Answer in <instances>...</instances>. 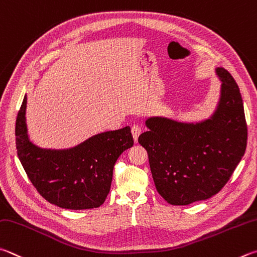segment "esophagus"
I'll return each mask as SVG.
<instances>
[{"mask_svg":"<svg viewBox=\"0 0 257 257\" xmlns=\"http://www.w3.org/2000/svg\"><path fill=\"white\" fill-rule=\"evenodd\" d=\"M132 134H133L134 141L137 143V142H138V137H139V135L142 134V128L139 127V125H137V124L133 125V127H132Z\"/></svg>","mask_w":257,"mask_h":257,"instance_id":"obj_1","label":"esophagus"}]
</instances>
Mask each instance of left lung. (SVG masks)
<instances>
[{
  "mask_svg": "<svg viewBox=\"0 0 257 257\" xmlns=\"http://www.w3.org/2000/svg\"><path fill=\"white\" fill-rule=\"evenodd\" d=\"M216 111L197 123L153 116L138 143L146 149L157 192L170 204L186 206L211 198L230 179L244 156L247 124L238 85L225 68Z\"/></svg>",
  "mask_w": 257,
  "mask_h": 257,
  "instance_id": "obj_1",
  "label": "left lung"
}]
</instances>
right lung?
Masks as SVG:
<instances>
[{"label": "right lung", "mask_w": 257, "mask_h": 257, "mask_svg": "<svg viewBox=\"0 0 257 257\" xmlns=\"http://www.w3.org/2000/svg\"><path fill=\"white\" fill-rule=\"evenodd\" d=\"M26 108L27 95L16 121L17 152L41 197L64 209L100 207L109 194L116 160L134 145L130 127L95 135L64 151L43 149L28 138Z\"/></svg>", "instance_id": "1"}]
</instances>
